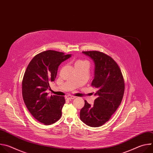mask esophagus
I'll return each instance as SVG.
<instances>
[{"instance_id":"34e87169","label":"esophagus","mask_w":153,"mask_h":153,"mask_svg":"<svg viewBox=\"0 0 153 153\" xmlns=\"http://www.w3.org/2000/svg\"><path fill=\"white\" fill-rule=\"evenodd\" d=\"M76 98V97L75 96H67V99H75Z\"/></svg>"}]
</instances>
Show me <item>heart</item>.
<instances>
[{"mask_svg":"<svg viewBox=\"0 0 153 153\" xmlns=\"http://www.w3.org/2000/svg\"><path fill=\"white\" fill-rule=\"evenodd\" d=\"M83 63H88V61L86 60H78L76 62L75 65H79V64H83Z\"/></svg>","mask_w":153,"mask_h":153,"instance_id":"b5f03b06","label":"heart"}]
</instances>
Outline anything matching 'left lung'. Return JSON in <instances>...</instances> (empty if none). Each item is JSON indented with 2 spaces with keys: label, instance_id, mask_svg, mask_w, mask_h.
<instances>
[{
  "label": "left lung",
  "instance_id": "1",
  "mask_svg": "<svg viewBox=\"0 0 153 153\" xmlns=\"http://www.w3.org/2000/svg\"><path fill=\"white\" fill-rule=\"evenodd\" d=\"M95 64L91 86L98 90L93 106L86 100L80 112V120L91 127L103 125L110 119L121 103L125 82L117 63L110 56L98 51H83Z\"/></svg>",
  "mask_w": 153,
  "mask_h": 153
}]
</instances>
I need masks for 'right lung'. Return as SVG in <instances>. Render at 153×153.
I'll use <instances>...</instances> for the list:
<instances>
[{"mask_svg": "<svg viewBox=\"0 0 153 153\" xmlns=\"http://www.w3.org/2000/svg\"><path fill=\"white\" fill-rule=\"evenodd\" d=\"M71 57L62 52L47 50L36 55L28 64L22 80V96L32 116L44 125L56 122L65 103L63 96H48L50 83L57 76L60 64Z\"/></svg>", "mask_w": 153, "mask_h": 153, "instance_id": "add662e5", "label": "right lung"}]
</instances>
